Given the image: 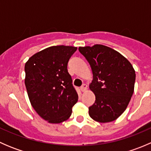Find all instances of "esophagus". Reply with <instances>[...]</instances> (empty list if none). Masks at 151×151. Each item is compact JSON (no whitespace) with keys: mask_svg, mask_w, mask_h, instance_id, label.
<instances>
[{"mask_svg":"<svg viewBox=\"0 0 151 151\" xmlns=\"http://www.w3.org/2000/svg\"><path fill=\"white\" fill-rule=\"evenodd\" d=\"M87 88H88V85H87L86 84H83L81 86V88H80V90H81L83 92H84V91H85L87 90Z\"/></svg>","mask_w":151,"mask_h":151,"instance_id":"1","label":"esophagus"}]
</instances>
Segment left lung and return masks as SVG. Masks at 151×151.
Returning a JSON list of instances; mask_svg holds the SVG:
<instances>
[{"instance_id":"obj_1","label":"left lung","mask_w":151,"mask_h":151,"mask_svg":"<svg viewBox=\"0 0 151 151\" xmlns=\"http://www.w3.org/2000/svg\"><path fill=\"white\" fill-rule=\"evenodd\" d=\"M93 71L89 85L96 96L89 107L91 118L100 123L116 120L126 110L134 89L136 74L130 62L121 53L104 45L80 47Z\"/></svg>"}]
</instances>
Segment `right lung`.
<instances>
[{"mask_svg": "<svg viewBox=\"0 0 151 151\" xmlns=\"http://www.w3.org/2000/svg\"><path fill=\"white\" fill-rule=\"evenodd\" d=\"M71 46H52L33 55L25 65V84L30 104L38 115L51 123L71 116L78 95L67 69L77 50Z\"/></svg>", "mask_w": 151, "mask_h": 151, "instance_id": "obj_1", "label": "right lung"}]
</instances>
